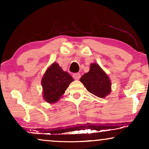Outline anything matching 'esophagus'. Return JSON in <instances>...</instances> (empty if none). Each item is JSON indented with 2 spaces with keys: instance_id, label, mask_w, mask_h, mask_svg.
Wrapping results in <instances>:
<instances>
[{
  "instance_id": "obj_1",
  "label": "esophagus",
  "mask_w": 149,
  "mask_h": 149,
  "mask_svg": "<svg viewBox=\"0 0 149 149\" xmlns=\"http://www.w3.org/2000/svg\"><path fill=\"white\" fill-rule=\"evenodd\" d=\"M72 77H73V78H74V79H76V80H79L81 77V74H80V73H78V72L74 73V74H72Z\"/></svg>"
}]
</instances>
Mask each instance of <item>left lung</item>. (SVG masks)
<instances>
[{
    "label": "left lung",
    "mask_w": 149,
    "mask_h": 149,
    "mask_svg": "<svg viewBox=\"0 0 149 149\" xmlns=\"http://www.w3.org/2000/svg\"><path fill=\"white\" fill-rule=\"evenodd\" d=\"M80 81L95 96L104 98L111 93V83L109 77L95 63L91 64L89 71L81 77Z\"/></svg>",
    "instance_id": "8db88e82"
}]
</instances>
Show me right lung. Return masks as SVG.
<instances>
[{"mask_svg": "<svg viewBox=\"0 0 149 149\" xmlns=\"http://www.w3.org/2000/svg\"><path fill=\"white\" fill-rule=\"evenodd\" d=\"M73 81L68 72H64L57 63H54L46 70L42 79L45 100L48 103L56 102Z\"/></svg>", "mask_w": 149, "mask_h": 149, "instance_id": "right-lung-1", "label": "right lung"}]
</instances>
